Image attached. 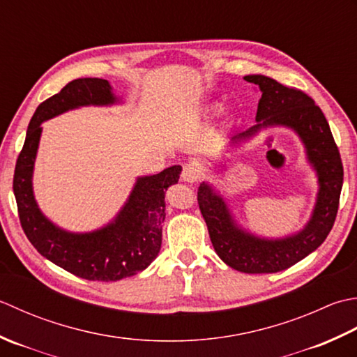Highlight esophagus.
I'll return each instance as SVG.
<instances>
[{
	"label": "esophagus",
	"instance_id": "1",
	"mask_svg": "<svg viewBox=\"0 0 357 357\" xmlns=\"http://www.w3.org/2000/svg\"><path fill=\"white\" fill-rule=\"evenodd\" d=\"M181 178L186 183H195L200 178V168L195 163H189L183 166V172H181Z\"/></svg>",
	"mask_w": 357,
	"mask_h": 357
}]
</instances>
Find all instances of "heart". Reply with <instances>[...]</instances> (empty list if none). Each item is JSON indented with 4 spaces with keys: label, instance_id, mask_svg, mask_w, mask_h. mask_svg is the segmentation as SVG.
I'll return each instance as SVG.
<instances>
[{
    "label": "heart",
    "instance_id": "1",
    "mask_svg": "<svg viewBox=\"0 0 357 357\" xmlns=\"http://www.w3.org/2000/svg\"><path fill=\"white\" fill-rule=\"evenodd\" d=\"M219 109H220L219 105H208L205 109H203V114H205L206 117H211V115H214V114L219 112Z\"/></svg>",
    "mask_w": 357,
    "mask_h": 357
}]
</instances>
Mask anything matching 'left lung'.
<instances>
[{
  "label": "left lung",
  "mask_w": 357,
  "mask_h": 357,
  "mask_svg": "<svg viewBox=\"0 0 357 357\" xmlns=\"http://www.w3.org/2000/svg\"><path fill=\"white\" fill-rule=\"evenodd\" d=\"M243 78L261 92L256 114L257 125L232 138L231 143L240 144L268 128L293 130L301 138L308 163L317 176L314 208L301 231L280 238H268L240 227L227 200L208 181L200 183L197 200L211 242L225 264L240 273H278L316 251L330 234L339 208L344 168L328 121L312 98L270 77L257 74Z\"/></svg>",
  "instance_id": "8db88e82"
}]
</instances>
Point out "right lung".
<instances>
[{"label": "right lung", "mask_w": 357, "mask_h": 357, "mask_svg": "<svg viewBox=\"0 0 357 357\" xmlns=\"http://www.w3.org/2000/svg\"><path fill=\"white\" fill-rule=\"evenodd\" d=\"M121 98L103 78H78L36 107L21 149L13 194L21 227L35 250L63 270L87 280L115 282L130 278L151 265L162 246L165 191L177 183L181 166L154 176L138 177L125 205L105 227L89 232L63 229L41 213L33 195V168L41 138V123L83 106H112Z\"/></svg>", "instance_id": "add662e5"}]
</instances>
